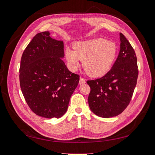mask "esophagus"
<instances>
[{
	"label": "esophagus",
	"mask_w": 155,
	"mask_h": 155,
	"mask_svg": "<svg viewBox=\"0 0 155 155\" xmlns=\"http://www.w3.org/2000/svg\"><path fill=\"white\" fill-rule=\"evenodd\" d=\"M86 83V81H85V78L83 77H80V81H79V84H83Z\"/></svg>",
	"instance_id": "34e87169"
}]
</instances>
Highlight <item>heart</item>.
Instances as JSON below:
<instances>
[{
	"mask_svg": "<svg viewBox=\"0 0 155 155\" xmlns=\"http://www.w3.org/2000/svg\"><path fill=\"white\" fill-rule=\"evenodd\" d=\"M74 51L67 48L66 58L69 67L76 71L83 61V67L91 77H100L109 70L116 57L117 46L104 39H94L77 42Z\"/></svg>",
	"mask_w": 155,
	"mask_h": 155,
	"instance_id": "1",
	"label": "heart"
}]
</instances>
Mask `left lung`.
<instances>
[{
    "label": "left lung",
    "mask_w": 155,
    "mask_h": 155,
    "mask_svg": "<svg viewBox=\"0 0 155 155\" xmlns=\"http://www.w3.org/2000/svg\"><path fill=\"white\" fill-rule=\"evenodd\" d=\"M120 39L119 54L110 70L103 77L87 81L91 88L88 104L100 117L110 118L123 113L137 84L139 70L135 52L122 33Z\"/></svg>",
    "instance_id": "obj_1"
}]
</instances>
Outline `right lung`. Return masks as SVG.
<instances>
[{
  "instance_id": "right-lung-1",
  "label": "right lung",
  "mask_w": 155,
  "mask_h": 155,
  "mask_svg": "<svg viewBox=\"0 0 155 155\" xmlns=\"http://www.w3.org/2000/svg\"><path fill=\"white\" fill-rule=\"evenodd\" d=\"M48 31L36 35L23 52L20 85L29 108L38 116L60 118L67 110L80 77L68 70L62 58L64 44Z\"/></svg>"
}]
</instances>
